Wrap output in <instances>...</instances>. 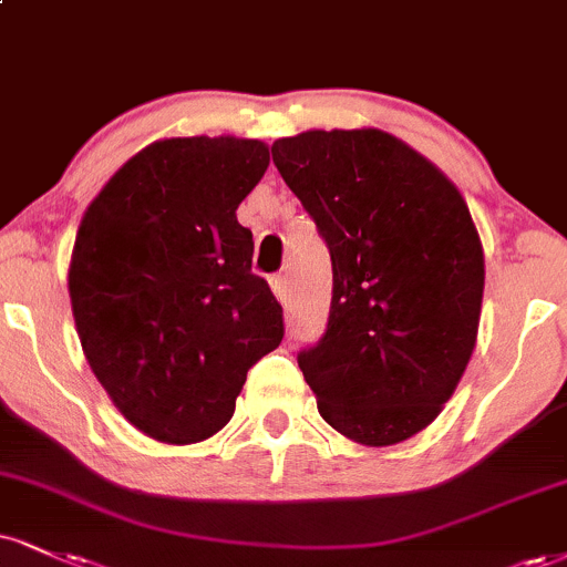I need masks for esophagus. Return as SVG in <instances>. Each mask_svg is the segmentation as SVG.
Returning <instances> with one entry per match:
<instances>
[{"instance_id": "1", "label": "esophagus", "mask_w": 567, "mask_h": 567, "mask_svg": "<svg viewBox=\"0 0 567 567\" xmlns=\"http://www.w3.org/2000/svg\"><path fill=\"white\" fill-rule=\"evenodd\" d=\"M271 290H275V296H277V301H288V279L285 277H275L271 279Z\"/></svg>"}]
</instances>
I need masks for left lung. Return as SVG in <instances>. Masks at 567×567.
Here are the masks:
<instances>
[{"label": "left lung", "mask_w": 567, "mask_h": 567, "mask_svg": "<svg viewBox=\"0 0 567 567\" xmlns=\"http://www.w3.org/2000/svg\"><path fill=\"white\" fill-rule=\"evenodd\" d=\"M332 258L327 332L298 353L327 425L393 446L439 417L478 340L481 235L454 182L380 128H311L271 145Z\"/></svg>", "instance_id": "obj_1"}]
</instances>
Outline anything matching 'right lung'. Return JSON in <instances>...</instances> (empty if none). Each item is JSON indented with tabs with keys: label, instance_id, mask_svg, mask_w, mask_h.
Masks as SVG:
<instances>
[{
	"label": "right lung",
	"instance_id": "add662e5",
	"mask_svg": "<svg viewBox=\"0 0 567 567\" xmlns=\"http://www.w3.org/2000/svg\"><path fill=\"white\" fill-rule=\"evenodd\" d=\"M266 166L261 140L172 136L132 155L84 210L73 322L94 378L147 439L187 446L221 431L248 370L285 336L237 221Z\"/></svg>",
	"mask_w": 567,
	"mask_h": 567
}]
</instances>
